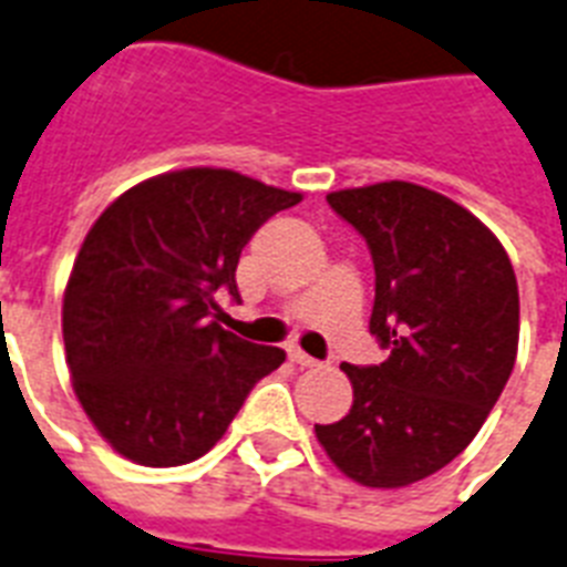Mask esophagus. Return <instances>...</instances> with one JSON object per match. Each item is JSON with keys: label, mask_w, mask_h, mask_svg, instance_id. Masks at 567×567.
I'll return each instance as SVG.
<instances>
[{"label": "esophagus", "mask_w": 567, "mask_h": 567, "mask_svg": "<svg viewBox=\"0 0 567 567\" xmlns=\"http://www.w3.org/2000/svg\"><path fill=\"white\" fill-rule=\"evenodd\" d=\"M288 358H291L293 363H299V367H306V370H315V367H323V363L317 361V358L306 355V352H302V349H299V347L288 349Z\"/></svg>", "instance_id": "obj_1"}]
</instances>
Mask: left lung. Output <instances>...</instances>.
I'll return each mask as SVG.
<instances>
[{"label": "left lung", "mask_w": 567, "mask_h": 567, "mask_svg": "<svg viewBox=\"0 0 567 567\" xmlns=\"http://www.w3.org/2000/svg\"><path fill=\"white\" fill-rule=\"evenodd\" d=\"M326 200L370 247V331L388 361L340 363L352 408L315 434L361 486H411L449 466L498 402L518 352V282L498 238L431 188L390 179Z\"/></svg>", "instance_id": "left-lung-1"}]
</instances>
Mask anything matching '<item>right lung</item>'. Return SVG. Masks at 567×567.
Wrapping results in <instances>:
<instances>
[{
	"label": "right lung",
	"instance_id": "1",
	"mask_svg": "<svg viewBox=\"0 0 567 567\" xmlns=\"http://www.w3.org/2000/svg\"><path fill=\"white\" fill-rule=\"evenodd\" d=\"M299 200L229 168H183L127 188L92 224L63 293V343L78 402L122 457H204L285 361L220 329L215 293L238 299L244 244Z\"/></svg>",
	"mask_w": 567,
	"mask_h": 567
}]
</instances>
